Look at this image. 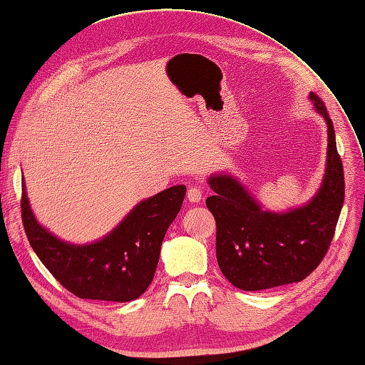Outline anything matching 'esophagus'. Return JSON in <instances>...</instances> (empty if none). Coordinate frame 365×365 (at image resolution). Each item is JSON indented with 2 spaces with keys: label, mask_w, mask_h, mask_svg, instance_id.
<instances>
[{
  "label": "esophagus",
  "mask_w": 365,
  "mask_h": 365,
  "mask_svg": "<svg viewBox=\"0 0 365 365\" xmlns=\"http://www.w3.org/2000/svg\"><path fill=\"white\" fill-rule=\"evenodd\" d=\"M187 198L190 202H198L202 198V187H200V185H190L187 190Z\"/></svg>",
  "instance_id": "1"
}]
</instances>
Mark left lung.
Returning a JSON list of instances; mask_svg holds the SVG:
<instances>
[{"label": "left lung", "mask_w": 365, "mask_h": 365, "mask_svg": "<svg viewBox=\"0 0 365 365\" xmlns=\"http://www.w3.org/2000/svg\"><path fill=\"white\" fill-rule=\"evenodd\" d=\"M309 99L328 125L324 184L307 206L287 213L263 212L232 176L209 180L206 200L217 223V262L225 277L243 291H260L307 279L331 245L344 204V167L333 122L324 102Z\"/></svg>", "instance_id": "obj_1"}]
</instances>
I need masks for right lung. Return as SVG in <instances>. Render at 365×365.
I'll list each match as a JSON object with an SVG mask.
<instances>
[{"instance_id": "add662e5", "label": "right lung", "mask_w": 365, "mask_h": 365, "mask_svg": "<svg viewBox=\"0 0 365 365\" xmlns=\"http://www.w3.org/2000/svg\"><path fill=\"white\" fill-rule=\"evenodd\" d=\"M26 237L48 271L80 299L128 302L144 294L155 277L161 245L185 195L175 185L139 202L110 235L93 245L60 242L35 220L21 184Z\"/></svg>"}]
</instances>
